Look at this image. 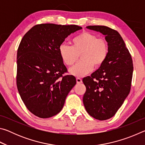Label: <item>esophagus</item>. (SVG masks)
<instances>
[{"instance_id":"esophagus-1","label":"esophagus","mask_w":145,"mask_h":145,"mask_svg":"<svg viewBox=\"0 0 145 145\" xmlns=\"http://www.w3.org/2000/svg\"><path fill=\"white\" fill-rule=\"evenodd\" d=\"M76 81H77V84H80V83H81L82 82V79L80 78L77 77V78H76Z\"/></svg>"}]
</instances>
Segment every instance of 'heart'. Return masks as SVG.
I'll list each match as a JSON object with an SVG mask.
<instances>
[{
  "label": "heart",
  "instance_id": "obj_1",
  "mask_svg": "<svg viewBox=\"0 0 145 145\" xmlns=\"http://www.w3.org/2000/svg\"><path fill=\"white\" fill-rule=\"evenodd\" d=\"M72 46L62 43L59 47L61 60L67 66H72L80 55L81 61L69 69L71 74L75 77H83L94 68L99 67L105 62L109 48L106 41L98 39L95 34L83 32L73 38Z\"/></svg>",
  "mask_w": 145,
  "mask_h": 145
}]
</instances>
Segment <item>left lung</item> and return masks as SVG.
<instances>
[{
  "label": "left lung",
  "mask_w": 145,
  "mask_h": 145,
  "mask_svg": "<svg viewBox=\"0 0 145 145\" xmlns=\"http://www.w3.org/2000/svg\"><path fill=\"white\" fill-rule=\"evenodd\" d=\"M86 28L105 36L109 52L99 69L82 79L86 88L83 104L91 116L105 120L114 116L129 94L133 63L118 32L103 25H90Z\"/></svg>",
  "instance_id": "obj_1"
}]
</instances>
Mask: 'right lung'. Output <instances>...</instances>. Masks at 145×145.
<instances>
[{
    "label": "right lung",
    "mask_w": 145,
    "mask_h": 145,
    "mask_svg": "<svg viewBox=\"0 0 145 145\" xmlns=\"http://www.w3.org/2000/svg\"><path fill=\"white\" fill-rule=\"evenodd\" d=\"M76 25H36L27 33L17 51L16 85L26 107L35 116L48 118L58 114L76 84L73 75H63L67 68L59 47Z\"/></svg>",
    "instance_id": "add662e5"
}]
</instances>
